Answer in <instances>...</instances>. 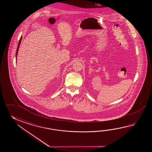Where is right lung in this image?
I'll use <instances>...</instances> for the list:
<instances>
[{"mask_svg":"<svg viewBox=\"0 0 152 152\" xmlns=\"http://www.w3.org/2000/svg\"><path fill=\"white\" fill-rule=\"evenodd\" d=\"M22 37L21 36L20 37V41H19V43H18V47H17V51H16V58H17V54H18V49H19V47H20V42H21V40H22Z\"/></svg>","mask_w":152,"mask_h":152,"instance_id":"obj_1","label":"right lung"}]
</instances>
